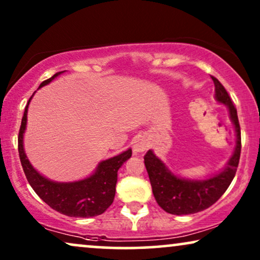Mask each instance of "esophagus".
<instances>
[{
  "instance_id": "esophagus-1",
  "label": "esophagus",
  "mask_w": 260,
  "mask_h": 260,
  "mask_svg": "<svg viewBox=\"0 0 260 260\" xmlns=\"http://www.w3.org/2000/svg\"><path fill=\"white\" fill-rule=\"evenodd\" d=\"M148 149V142L147 140H144V138H138L135 142L134 144V154H140V152H143L144 150H147Z\"/></svg>"
}]
</instances>
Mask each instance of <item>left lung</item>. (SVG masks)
I'll list each match as a JSON object with an SVG mask.
<instances>
[{
	"mask_svg": "<svg viewBox=\"0 0 260 260\" xmlns=\"http://www.w3.org/2000/svg\"><path fill=\"white\" fill-rule=\"evenodd\" d=\"M212 80L215 86V99L229 108L231 120L236 131V148L226 168L206 180L181 179L174 175L152 150H149L144 155V165L151 183L152 194L159 207L170 214H194L211 207L221 198L236 176L241 151L240 125L237 109L222 84L215 77H212Z\"/></svg>",
	"mask_w": 260,
	"mask_h": 260,
	"instance_id": "left-lung-1",
	"label": "left lung"
}]
</instances>
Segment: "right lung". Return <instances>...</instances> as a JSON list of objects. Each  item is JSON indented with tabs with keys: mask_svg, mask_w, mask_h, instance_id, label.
Segmentation results:
<instances>
[{
	"mask_svg": "<svg viewBox=\"0 0 260 260\" xmlns=\"http://www.w3.org/2000/svg\"><path fill=\"white\" fill-rule=\"evenodd\" d=\"M62 72L55 73L49 79L42 81L40 86L51 83ZM34 95V94H33ZM28 101L24 108L22 122L19 131V155L22 165L24 175H26L30 187L33 188L42 201L49 207L63 215L73 218H91L104 213L113 202L116 194L117 173L126 159L131 157V149L99 163L95 172L91 176L74 182H54L46 179L40 173L37 172L28 161L23 149V134L27 125Z\"/></svg>",
	"mask_w": 260,
	"mask_h": 260,
	"instance_id": "obj_1",
	"label": "right lung"
}]
</instances>
